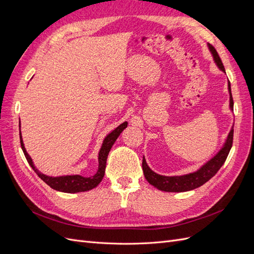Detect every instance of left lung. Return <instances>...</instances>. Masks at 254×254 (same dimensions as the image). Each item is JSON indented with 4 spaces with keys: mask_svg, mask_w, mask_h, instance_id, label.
<instances>
[{
    "mask_svg": "<svg viewBox=\"0 0 254 254\" xmlns=\"http://www.w3.org/2000/svg\"><path fill=\"white\" fill-rule=\"evenodd\" d=\"M209 49L214 57L215 63H216V64L218 65V67L221 71H224L226 73L224 64H222L217 51L215 50V48L210 43H209ZM228 87L230 92V108L232 109L234 103H233V97L231 93V84H230V81L228 83ZM233 132L234 130L231 129V131H230L228 135V139L224 145V147L221 148V150L217 153L216 156H215L213 159H211L206 164H204L200 170L189 175L174 176V177L158 175L150 170L147 163H146L145 158H143L142 167H143V172H144L146 180H147L151 186L157 188L160 190L177 191V193H178V191L190 190L201 187L202 184H204L206 181H209L213 176H215V174L219 171V168L222 166V164L225 163V161L230 152V149H231L232 144H233Z\"/></svg>",
    "mask_w": 254,
    "mask_h": 254,
    "instance_id": "left-lung-1",
    "label": "left lung"
}]
</instances>
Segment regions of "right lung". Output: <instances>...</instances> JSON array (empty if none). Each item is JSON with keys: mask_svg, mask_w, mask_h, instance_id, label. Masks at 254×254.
<instances>
[{"mask_svg": "<svg viewBox=\"0 0 254 254\" xmlns=\"http://www.w3.org/2000/svg\"><path fill=\"white\" fill-rule=\"evenodd\" d=\"M128 123L125 122L121 124L117 129H114L111 133H109L105 137L103 142L102 148L99 150L98 153V170L94 176L91 177H82L80 175H73V176H61V177H50L47 175L41 174L39 171L35 167L33 160L28 156V153L25 150L24 144H23L22 135L20 131V143L23 152H24V156L27 160L28 164L32 166L35 173L40 177V178L50 186L52 189L64 191V193H79V191H86L90 190L92 189L96 188L99 182L103 180V177L105 175L106 170V163H107V158H108V153L112 147L114 142L117 141L119 135L122 133L123 130L127 127ZM20 127V126H19Z\"/></svg>", "mask_w": 254, "mask_h": 254, "instance_id": "obj_1", "label": "right lung"}]
</instances>
